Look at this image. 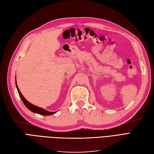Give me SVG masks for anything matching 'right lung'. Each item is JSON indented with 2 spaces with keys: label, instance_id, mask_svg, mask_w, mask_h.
I'll return each mask as SVG.
<instances>
[{
  "label": "right lung",
  "instance_id": "obj_1",
  "mask_svg": "<svg viewBox=\"0 0 154 154\" xmlns=\"http://www.w3.org/2000/svg\"><path fill=\"white\" fill-rule=\"evenodd\" d=\"M16 86L17 92H18V94L20 95V97L21 99V100H22V102H23L24 105L27 107V108L28 109H29L31 112L35 113L40 114V115H42V116H51V115H52V114H54V113H56V112H48V111H47V110H46V109L42 108H40V107L35 106L33 104H32V103H31L29 102H28L27 100L23 97V96L22 95V94L21 93L20 89H19L18 87H17V85L16 79Z\"/></svg>",
  "mask_w": 154,
  "mask_h": 154
}]
</instances>
